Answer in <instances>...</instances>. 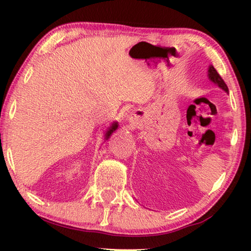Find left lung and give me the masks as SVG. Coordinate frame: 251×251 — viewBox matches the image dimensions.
Segmentation results:
<instances>
[{"instance_id":"obj_1","label":"left lung","mask_w":251,"mask_h":251,"mask_svg":"<svg viewBox=\"0 0 251 251\" xmlns=\"http://www.w3.org/2000/svg\"><path fill=\"white\" fill-rule=\"evenodd\" d=\"M116 129H118V123H113V125H112V126H111V128H109L108 129V131H107V135H106V136H107V138H108V137L109 136H111L112 135V133H113V131H115V130Z\"/></svg>"}]
</instances>
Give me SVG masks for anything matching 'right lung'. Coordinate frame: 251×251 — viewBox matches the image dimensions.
Instances as JSON below:
<instances>
[{"label":"right lung","mask_w":251,"mask_h":251,"mask_svg":"<svg viewBox=\"0 0 251 251\" xmlns=\"http://www.w3.org/2000/svg\"><path fill=\"white\" fill-rule=\"evenodd\" d=\"M209 77H210V80L214 81L216 84H218V87L222 88L223 90H225L226 92L228 91V89H227V87H226L225 82L223 81V78L221 76H219L218 73H217V72H216V70H215L214 67L209 68Z\"/></svg>","instance_id":"1"}]
</instances>
